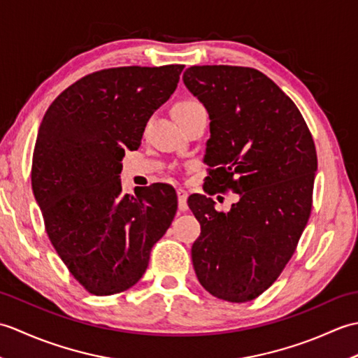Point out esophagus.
I'll return each mask as SVG.
<instances>
[{"label":"esophagus","mask_w":358,"mask_h":358,"mask_svg":"<svg viewBox=\"0 0 358 358\" xmlns=\"http://www.w3.org/2000/svg\"><path fill=\"white\" fill-rule=\"evenodd\" d=\"M177 195H178V209L181 212L187 210V192L185 191V189H178Z\"/></svg>","instance_id":"1"}]
</instances>
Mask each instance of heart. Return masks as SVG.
Returning <instances> with one entry per match:
<instances>
[{
	"mask_svg": "<svg viewBox=\"0 0 358 358\" xmlns=\"http://www.w3.org/2000/svg\"><path fill=\"white\" fill-rule=\"evenodd\" d=\"M204 109L203 104L196 100H192V98H187V100H181L177 104L173 106V113H175V118H183L191 115V113Z\"/></svg>",
	"mask_w": 358,
	"mask_h": 358,
	"instance_id": "obj_1",
	"label": "heart"
}]
</instances>
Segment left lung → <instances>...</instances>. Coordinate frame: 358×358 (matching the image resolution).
<instances>
[{
	"instance_id": "1",
	"label": "left lung",
	"mask_w": 358,
	"mask_h": 358,
	"mask_svg": "<svg viewBox=\"0 0 358 358\" xmlns=\"http://www.w3.org/2000/svg\"><path fill=\"white\" fill-rule=\"evenodd\" d=\"M183 81L210 118L206 192L240 195L229 212L206 195L189 196L201 224L194 269L217 299L250 301L280 277L306 227L317 171L313 134L291 98L252 67L192 66Z\"/></svg>"
}]
</instances>
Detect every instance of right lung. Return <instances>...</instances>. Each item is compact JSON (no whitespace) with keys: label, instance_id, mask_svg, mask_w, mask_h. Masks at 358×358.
<instances>
[{"label":"right lung","instance_id":"1","mask_svg":"<svg viewBox=\"0 0 358 358\" xmlns=\"http://www.w3.org/2000/svg\"><path fill=\"white\" fill-rule=\"evenodd\" d=\"M183 64L110 67L75 81L41 121L32 189L52 246L94 295L132 287L177 212L171 185L123 194L124 150L140 148L152 113L177 89Z\"/></svg>","mask_w":358,"mask_h":358}]
</instances>
